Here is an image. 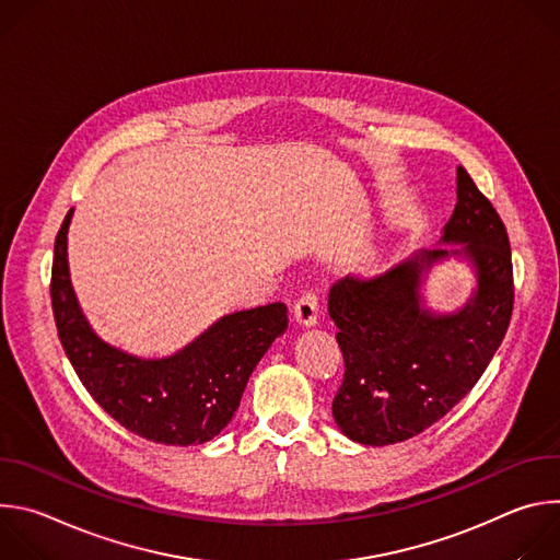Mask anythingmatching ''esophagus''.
<instances>
[{"label":"esophagus","mask_w":560,"mask_h":560,"mask_svg":"<svg viewBox=\"0 0 560 560\" xmlns=\"http://www.w3.org/2000/svg\"><path fill=\"white\" fill-rule=\"evenodd\" d=\"M294 322L301 328H312L316 326V318H318V303L316 296L312 292H305L296 303H294Z\"/></svg>","instance_id":"obj_1"}]
</instances>
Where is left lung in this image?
Masks as SVG:
<instances>
[{"label": "left lung", "mask_w": 560, "mask_h": 560, "mask_svg": "<svg viewBox=\"0 0 560 560\" xmlns=\"http://www.w3.org/2000/svg\"><path fill=\"white\" fill-rule=\"evenodd\" d=\"M467 262L468 301L439 313L424 281L439 264ZM514 283L508 230L494 206L456 168V206L434 248L372 279L346 277L330 288L346 374L332 401L339 430L361 445L408 441L443 419L481 378L512 316Z\"/></svg>", "instance_id": "obj_1"}]
</instances>
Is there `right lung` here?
Listing matches in <instances>:
<instances>
[{
  "instance_id": "obj_1",
  "label": "right lung",
  "mask_w": 560,
  "mask_h": 560,
  "mask_svg": "<svg viewBox=\"0 0 560 560\" xmlns=\"http://www.w3.org/2000/svg\"><path fill=\"white\" fill-rule=\"evenodd\" d=\"M68 210L52 259L50 299L57 335L79 381L119 425L164 445H199L234 417L246 383L288 330L283 303L225 314L171 357L143 359L106 343L77 301L68 268Z\"/></svg>"
}]
</instances>
